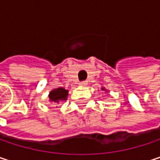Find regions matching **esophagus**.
I'll return each mask as SVG.
<instances>
[{
    "instance_id": "obj_1",
    "label": "esophagus",
    "mask_w": 160,
    "mask_h": 160,
    "mask_svg": "<svg viewBox=\"0 0 160 160\" xmlns=\"http://www.w3.org/2000/svg\"><path fill=\"white\" fill-rule=\"evenodd\" d=\"M87 84H88V81H86V80H84V81H81V82H80V86H86Z\"/></svg>"
}]
</instances>
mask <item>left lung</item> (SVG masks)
<instances>
[{
    "label": "left lung",
    "mask_w": 160,
    "mask_h": 160,
    "mask_svg": "<svg viewBox=\"0 0 160 160\" xmlns=\"http://www.w3.org/2000/svg\"><path fill=\"white\" fill-rule=\"evenodd\" d=\"M102 90H103V91H105L106 89H105V88H102Z\"/></svg>",
    "instance_id": "obj_1"
}]
</instances>
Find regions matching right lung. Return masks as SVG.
<instances>
[{"mask_svg": "<svg viewBox=\"0 0 160 160\" xmlns=\"http://www.w3.org/2000/svg\"><path fill=\"white\" fill-rule=\"evenodd\" d=\"M68 91L60 87V88L53 89L52 91L50 92L49 99H50V102L58 104L59 102L66 101L68 98Z\"/></svg>", "mask_w": 160, "mask_h": 160, "instance_id": "obj_1", "label": "right lung"}]
</instances>
